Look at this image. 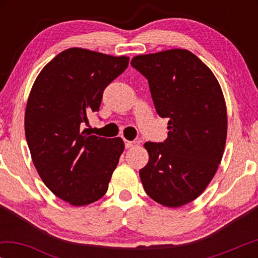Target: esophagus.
<instances>
[{"instance_id":"34e87169","label":"esophagus","mask_w":258,"mask_h":258,"mask_svg":"<svg viewBox=\"0 0 258 258\" xmlns=\"http://www.w3.org/2000/svg\"><path fill=\"white\" fill-rule=\"evenodd\" d=\"M137 143H139V141H133V142H132V141H126V140L124 141L126 149H129V148H132L133 146H135V144H137Z\"/></svg>"}]
</instances>
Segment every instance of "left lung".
Returning a JSON list of instances; mask_svg holds the SVG:
<instances>
[{
  "instance_id": "obj_1",
  "label": "left lung",
  "mask_w": 258,
  "mask_h": 258,
  "mask_svg": "<svg viewBox=\"0 0 258 258\" xmlns=\"http://www.w3.org/2000/svg\"><path fill=\"white\" fill-rule=\"evenodd\" d=\"M132 67L148 80L155 109L168 118V139L147 142L149 162L140 170L146 192L177 208L204 191L223 156L227 108L213 72L192 52L171 49L135 56Z\"/></svg>"
}]
</instances>
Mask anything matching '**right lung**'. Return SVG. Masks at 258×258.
I'll list each match as a JSON object with an SVG mask.
<instances>
[{"label": "right lung", "mask_w": 258, "mask_h": 258, "mask_svg": "<svg viewBox=\"0 0 258 258\" xmlns=\"http://www.w3.org/2000/svg\"><path fill=\"white\" fill-rule=\"evenodd\" d=\"M129 64L125 56L72 48L42 69L28 98L24 129L36 170L52 194L87 206L107 192L124 149L122 139L82 133L103 91Z\"/></svg>", "instance_id": "1"}]
</instances>
